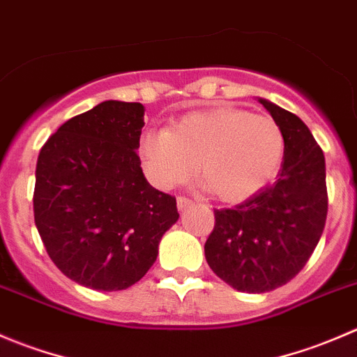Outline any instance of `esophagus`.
<instances>
[{"label":"esophagus","instance_id":"34e87169","mask_svg":"<svg viewBox=\"0 0 357 357\" xmlns=\"http://www.w3.org/2000/svg\"><path fill=\"white\" fill-rule=\"evenodd\" d=\"M192 204H194V201L189 199V197H178V199H177V208L180 211L187 210V208H190Z\"/></svg>","mask_w":357,"mask_h":357}]
</instances>
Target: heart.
Masks as SVG:
<instances>
[{"label":"heart","instance_id":"obj_1","mask_svg":"<svg viewBox=\"0 0 357 357\" xmlns=\"http://www.w3.org/2000/svg\"><path fill=\"white\" fill-rule=\"evenodd\" d=\"M139 154L154 185L172 189L194 175L217 199L239 203L255 196L280 172L284 137L269 116L215 107L185 114L168 128L146 130Z\"/></svg>","mask_w":357,"mask_h":357}]
</instances>
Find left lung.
Returning <instances> with one entry per match:
<instances>
[{
    "instance_id": "1",
    "label": "left lung",
    "mask_w": 357,
    "mask_h": 357,
    "mask_svg": "<svg viewBox=\"0 0 357 357\" xmlns=\"http://www.w3.org/2000/svg\"><path fill=\"white\" fill-rule=\"evenodd\" d=\"M280 125L284 154L276 182L236 208L215 210L204 243L208 266L238 291L266 294L303 269L323 234L328 213L326 165L298 116L257 98Z\"/></svg>"
}]
</instances>
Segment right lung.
<instances>
[{
    "instance_id": "add662e5",
    "label": "right lung",
    "mask_w": 357,
    "mask_h": 357,
    "mask_svg": "<svg viewBox=\"0 0 357 357\" xmlns=\"http://www.w3.org/2000/svg\"><path fill=\"white\" fill-rule=\"evenodd\" d=\"M144 112L139 102H102L63 123L38 156V232L55 266L91 290L142 280L178 220L175 197L140 168Z\"/></svg>"
}]
</instances>
